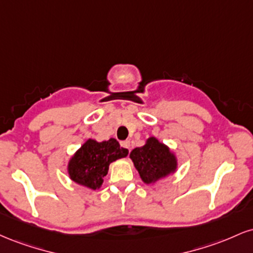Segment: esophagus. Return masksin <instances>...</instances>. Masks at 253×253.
Returning a JSON list of instances; mask_svg holds the SVG:
<instances>
[{
	"label": "esophagus",
	"mask_w": 253,
	"mask_h": 253,
	"mask_svg": "<svg viewBox=\"0 0 253 253\" xmlns=\"http://www.w3.org/2000/svg\"><path fill=\"white\" fill-rule=\"evenodd\" d=\"M121 146L125 147V149H127L128 151H130V143L128 140H125V141H121Z\"/></svg>",
	"instance_id": "1"
}]
</instances>
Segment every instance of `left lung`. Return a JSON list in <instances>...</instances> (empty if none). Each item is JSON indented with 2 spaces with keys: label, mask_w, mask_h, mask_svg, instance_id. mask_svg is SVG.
<instances>
[{
  "label": "left lung",
  "mask_w": 253,
  "mask_h": 253,
  "mask_svg": "<svg viewBox=\"0 0 253 253\" xmlns=\"http://www.w3.org/2000/svg\"><path fill=\"white\" fill-rule=\"evenodd\" d=\"M129 158L146 184L155 183L177 169L176 156L155 136L147 139L144 146L132 150Z\"/></svg>",
  "instance_id": "left-lung-1"
}]
</instances>
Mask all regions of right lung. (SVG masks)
Returning a JSON list of instances; mask_svg holds the SVG:
<instances>
[{"mask_svg": "<svg viewBox=\"0 0 253 253\" xmlns=\"http://www.w3.org/2000/svg\"><path fill=\"white\" fill-rule=\"evenodd\" d=\"M127 155L128 150L121 147L117 139L110 138L101 143L88 139L69 161V176L77 184L96 190L108 173L109 164Z\"/></svg>", "mask_w": 253, "mask_h": 253, "instance_id": "1", "label": "right lung"}]
</instances>
